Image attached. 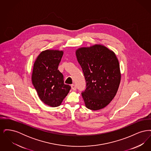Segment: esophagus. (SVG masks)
I'll return each mask as SVG.
<instances>
[{
    "label": "esophagus",
    "instance_id": "1",
    "mask_svg": "<svg viewBox=\"0 0 151 151\" xmlns=\"http://www.w3.org/2000/svg\"><path fill=\"white\" fill-rule=\"evenodd\" d=\"M71 88H72V90L73 91H75L76 89V86L75 85V84H72L71 85Z\"/></svg>",
    "mask_w": 151,
    "mask_h": 151
}]
</instances>
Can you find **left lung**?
Listing matches in <instances>:
<instances>
[{
	"mask_svg": "<svg viewBox=\"0 0 151 151\" xmlns=\"http://www.w3.org/2000/svg\"><path fill=\"white\" fill-rule=\"evenodd\" d=\"M76 55L86 81V89L81 93L86 106L92 110L106 107L115 97L121 79L115 53L99 44L80 47Z\"/></svg>",
	"mask_w": 151,
	"mask_h": 151,
	"instance_id": "1",
	"label": "left lung"
}]
</instances>
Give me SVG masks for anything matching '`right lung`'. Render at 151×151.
Here are the masks:
<instances>
[{
  "label": "right lung",
  "mask_w": 151,
  "mask_h": 151,
  "mask_svg": "<svg viewBox=\"0 0 151 151\" xmlns=\"http://www.w3.org/2000/svg\"><path fill=\"white\" fill-rule=\"evenodd\" d=\"M63 54L62 50L43 51L33 65L32 84L40 100L51 107L60 105L71 89L64 84L63 75L58 70Z\"/></svg>",
  "instance_id": "add662e5"
}]
</instances>
